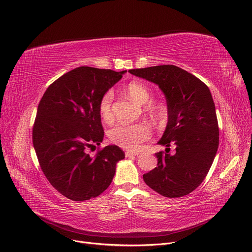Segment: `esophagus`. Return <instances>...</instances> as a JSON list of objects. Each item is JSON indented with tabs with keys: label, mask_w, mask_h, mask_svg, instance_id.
<instances>
[{
	"label": "esophagus",
	"mask_w": 252,
	"mask_h": 252,
	"mask_svg": "<svg viewBox=\"0 0 252 252\" xmlns=\"http://www.w3.org/2000/svg\"><path fill=\"white\" fill-rule=\"evenodd\" d=\"M139 152H136V151H126V157H130V156H137L139 155Z\"/></svg>",
	"instance_id": "34e87169"
}]
</instances>
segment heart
I'll return each mask as SVG.
<instances>
[{
  "mask_svg": "<svg viewBox=\"0 0 252 252\" xmlns=\"http://www.w3.org/2000/svg\"><path fill=\"white\" fill-rule=\"evenodd\" d=\"M128 96L140 104H146L151 98L149 89L139 82H131L126 86ZM113 92L106 91L100 98L98 109L100 116L104 122H110L113 117L112 100ZM109 139L115 145L130 151H137L141 145L152 136V128L147 123H138L133 125H117L109 130Z\"/></svg>",
  "mask_w": 252,
  "mask_h": 252,
  "instance_id": "1",
  "label": "heart"
}]
</instances>
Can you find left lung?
Returning a JSON list of instances; mask_svg holds the SVG:
<instances>
[{
    "label": "left lung",
    "instance_id": "left-lung-1",
    "mask_svg": "<svg viewBox=\"0 0 252 252\" xmlns=\"http://www.w3.org/2000/svg\"><path fill=\"white\" fill-rule=\"evenodd\" d=\"M153 82L163 91L168 123L159 145L166 153H156V168L143 175L153 190L166 197H180L193 191L207 176L219 146V126L215 103L206 84L173 64L129 70ZM176 154H169V147Z\"/></svg>",
    "mask_w": 252,
    "mask_h": 252
}]
</instances>
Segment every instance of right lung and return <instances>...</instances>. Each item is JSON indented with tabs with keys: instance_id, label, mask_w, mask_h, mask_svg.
Wrapping results in <instances>:
<instances>
[{
	"instance_id": "add662e5",
	"label": "right lung",
	"mask_w": 252,
	"mask_h": 252,
	"mask_svg": "<svg viewBox=\"0 0 252 252\" xmlns=\"http://www.w3.org/2000/svg\"><path fill=\"white\" fill-rule=\"evenodd\" d=\"M126 72L79 66L50 84L38 104L32 142L40 168L60 193L75 202L102 193L125 158L115 145L94 156L87 150L104 137L99 100Z\"/></svg>"
}]
</instances>
